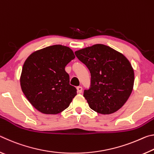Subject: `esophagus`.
<instances>
[{
  "mask_svg": "<svg viewBox=\"0 0 154 154\" xmlns=\"http://www.w3.org/2000/svg\"><path fill=\"white\" fill-rule=\"evenodd\" d=\"M77 92L78 93H82V86H78L77 87Z\"/></svg>",
  "mask_w": 154,
  "mask_h": 154,
  "instance_id": "34e87169",
  "label": "esophagus"
}]
</instances>
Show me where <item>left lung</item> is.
<instances>
[{
    "label": "left lung",
    "mask_w": 154,
    "mask_h": 154,
    "mask_svg": "<svg viewBox=\"0 0 154 154\" xmlns=\"http://www.w3.org/2000/svg\"><path fill=\"white\" fill-rule=\"evenodd\" d=\"M91 74V85L83 96L98 113H113L126 103L133 90L134 73L131 64L120 52L96 44L75 52Z\"/></svg>",
    "instance_id": "left-lung-1"
}]
</instances>
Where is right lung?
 <instances>
[{
	"mask_svg": "<svg viewBox=\"0 0 154 154\" xmlns=\"http://www.w3.org/2000/svg\"><path fill=\"white\" fill-rule=\"evenodd\" d=\"M75 58L69 47L54 45L33 52L26 60L20 85L36 110L56 115L69 107L77 89L70 85L65 66Z\"/></svg>",
	"mask_w": 154,
	"mask_h": 154,
	"instance_id": "add662e5",
	"label": "right lung"
}]
</instances>
